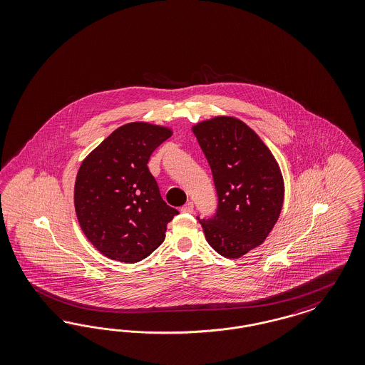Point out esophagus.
I'll return each mask as SVG.
<instances>
[{
	"label": "esophagus",
	"instance_id": "esophagus-1",
	"mask_svg": "<svg viewBox=\"0 0 365 365\" xmlns=\"http://www.w3.org/2000/svg\"><path fill=\"white\" fill-rule=\"evenodd\" d=\"M181 211H182V212H188V214H192V212H193V203H192V202H188L185 206L181 208Z\"/></svg>",
	"mask_w": 365,
	"mask_h": 365
}]
</instances>
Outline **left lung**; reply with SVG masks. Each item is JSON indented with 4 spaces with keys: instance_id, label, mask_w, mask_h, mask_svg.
<instances>
[{
    "instance_id": "8db88e82",
    "label": "left lung",
    "mask_w": 365,
    "mask_h": 365,
    "mask_svg": "<svg viewBox=\"0 0 365 365\" xmlns=\"http://www.w3.org/2000/svg\"><path fill=\"white\" fill-rule=\"evenodd\" d=\"M192 130L218 195L215 215L197 220L218 254L237 259L259 247L279 218L284 203L279 166L254 130L235 117H214Z\"/></svg>"
}]
</instances>
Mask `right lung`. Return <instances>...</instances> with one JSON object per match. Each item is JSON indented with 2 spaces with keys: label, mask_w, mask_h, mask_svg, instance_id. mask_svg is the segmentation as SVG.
<instances>
[{
  "label": "right lung",
  "mask_w": 365,
  "mask_h": 365,
  "mask_svg": "<svg viewBox=\"0 0 365 365\" xmlns=\"http://www.w3.org/2000/svg\"><path fill=\"white\" fill-rule=\"evenodd\" d=\"M172 136L169 128L129 123L117 128L80 165L75 210L86 237L113 260L136 263L165 240L178 211L168 206L147 163Z\"/></svg>",
  "instance_id": "obj_1"
}]
</instances>
